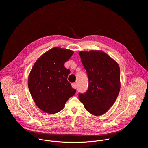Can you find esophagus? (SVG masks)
<instances>
[{
    "label": "esophagus",
    "mask_w": 148,
    "mask_h": 148,
    "mask_svg": "<svg viewBox=\"0 0 148 148\" xmlns=\"http://www.w3.org/2000/svg\"><path fill=\"white\" fill-rule=\"evenodd\" d=\"M72 88H74V89H76V84L72 83Z\"/></svg>",
    "instance_id": "esophagus-1"
}]
</instances>
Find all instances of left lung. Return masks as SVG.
Masks as SVG:
<instances>
[{
    "instance_id": "left-lung-1",
    "label": "left lung",
    "mask_w": 148,
    "mask_h": 148,
    "mask_svg": "<svg viewBox=\"0 0 148 148\" xmlns=\"http://www.w3.org/2000/svg\"><path fill=\"white\" fill-rule=\"evenodd\" d=\"M86 71L87 91L79 94L85 109L94 116H101L114 104L120 89V70L118 63L99 50L79 52Z\"/></svg>"
}]
</instances>
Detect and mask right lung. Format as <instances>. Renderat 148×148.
<instances>
[{
  "label": "right lung",
  "mask_w": 148,
  "mask_h": 148,
  "mask_svg": "<svg viewBox=\"0 0 148 148\" xmlns=\"http://www.w3.org/2000/svg\"><path fill=\"white\" fill-rule=\"evenodd\" d=\"M73 53L54 47L40 57L32 67L28 81L29 92L37 106L46 113L61 111L76 93L67 79L71 71L64 66Z\"/></svg>",
  "instance_id": "obj_1"
}]
</instances>
